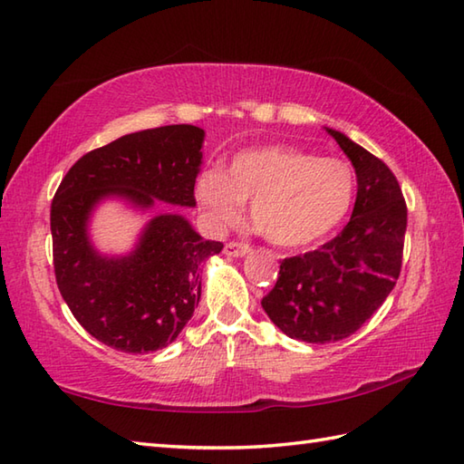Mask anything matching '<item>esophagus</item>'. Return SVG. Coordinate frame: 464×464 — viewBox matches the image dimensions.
Here are the masks:
<instances>
[{
	"label": "esophagus",
	"mask_w": 464,
	"mask_h": 464,
	"mask_svg": "<svg viewBox=\"0 0 464 464\" xmlns=\"http://www.w3.org/2000/svg\"><path fill=\"white\" fill-rule=\"evenodd\" d=\"M252 252L248 244H240V242H228L224 246V254L230 256V258H244Z\"/></svg>",
	"instance_id": "esophagus-1"
}]
</instances>
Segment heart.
I'll list each match as a JSON object with an SVG mask.
<instances>
[{"label":"heart","mask_w":464,"mask_h":464,"mask_svg":"<svg viewBox=\"0 0 464 464\" xmlns=\"http://www.w3.org/2000/svg\"><path fill=\"white\" fill-rule=\"evenodd\" d=\"M194 192L214 226L234 224L244 202H252V220L267 240L282 248H307L345 222L357 177L343 159L270 145L236 154L228 174L218 169L200 172Z\"/></svg>","instance_id":"heart-1"}]
</instances>
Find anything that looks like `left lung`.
<instances>
[{
	"label": "left lung",
	"instance_id": "8db88e82",
	"mask_svg": "<svg viewBox=\"0 0 464 464\" xmlns=\"http://www.w3.org/2000/svg\"><path fill=\"white\" fill-rule=\"evenodd\" d=\"M357 177L352 220L334 240L285 258L264 312L287 337L305 343L355 334L395 287L403 258L407 206L395 174L343 132L325 127Z\"/></svg>",
	"mask_w": 464,
	"mask_h": 464
}]
</instances>
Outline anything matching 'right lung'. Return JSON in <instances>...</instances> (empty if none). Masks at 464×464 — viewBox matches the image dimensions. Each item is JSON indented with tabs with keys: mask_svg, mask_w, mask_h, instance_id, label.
<instances>
[{
	"mask_svg": "<svg viewBox=\"0 0 464 464\" xmlns=\"http://www.w3.org/2000/svg\"><path fill=\"white\" fill-rule=\"evenodd\" d=\"M204 130L169 125L121 137L87 152L61 180L51 204L53 266L59 292L87 332L125 353L170 345L200 302V266L222 244L204 240L187 216L194 208ZM117 199L151 218L125 255L101 253L90 220Z\"/></svg>",
	"mask_w": 464,
	"mask_h": 464,
	"instance_id": "obj_1",
	"label": "right lung"
}]
</instances>
